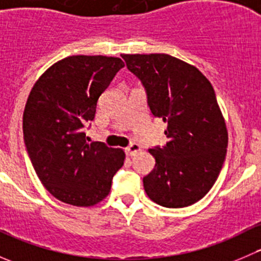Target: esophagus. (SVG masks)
I'll use <instances>...</instances> for the list:
<instances>
[{"label": "esophagus", "instance_id": "esophagus-1", "mask_svg": "<svg viewBox=\"0 0 261 261\" xmlns=\"http://www.w3.org/2000/svg\"><path fill=\"white\" fill-rule=\"evenodd\" d=\"M140 145H139V144H136V143H133V144H130V145H128L127 147H126V154L127 155H135L136 152L138 151H140Z\"/></svg>", "mask_w": 261, "mask_h": 261}]
</instances>
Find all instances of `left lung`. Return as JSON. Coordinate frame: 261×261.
<instances>
[{
	"label": "left lung",
	"mask_w": 261,
	"mask_h": 261,
	"mask_svg": "<svg viewBox=\"0 0 261 261\" xmlns=\"http://www.w3.org/2000/svg\"><path fill=\"white\" fill-rule=\"evenodd\" d=\"M126 67L143 83L154 117L167 122L165 146L149 152L155 168L144 189L168 208L203 198L218 178L228 135L210 81L193 65L168 54H122Z\"/></svg>",
	"instance_id": "left-lung-1"
}]
</instances>
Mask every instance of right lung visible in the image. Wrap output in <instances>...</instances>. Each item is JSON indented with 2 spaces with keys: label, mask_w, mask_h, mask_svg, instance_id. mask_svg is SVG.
I'll list each match as a JSON object with an SVG mask.
<instances>
[{
  "label": "right lung",
  "mask_w": 261,
  "mask_h": 261,
  "mask_svg": "<svg viewBox=\"0 0 261 261\" xmlns=\"http://www.w3.org/2000/svg\"><path fill=\"white\" fill-rule=\"evenodd\" d=\"M123 67L120 58L73 55L45 70L29 94L22 117L26 151L43 186L64 203L101 202L123 165L122 149L88 143L84 133L99 96Z\"/></svg>",
  "instance_id": "obj_1"
}]
</instances>
